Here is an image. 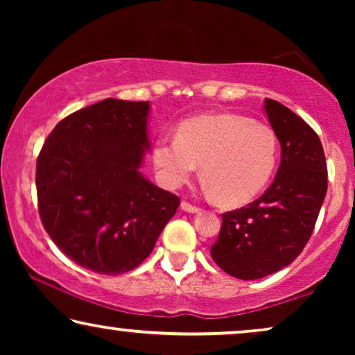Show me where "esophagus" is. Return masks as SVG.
Masks as SVG:
<instances>
[{
  "label": "esophagus",
  "instance_id": "1",
  "mask_svg": "<svg viewBox=\"0 0 355 355\" xmlns=\"http://www.w3.org/2000/svg\"><path fill=\"white\" fill-rule=\"evenodd\" d=\"M181 208L187 213H198V211H200V208L196 207V205H191V203H187V202H182Z\"/></svg>",
  "mask_w": 355,
  "mask_h": 355
}]
</instances>
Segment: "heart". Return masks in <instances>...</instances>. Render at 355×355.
<instances>
[{
    "mask_svg": "<svg viewBox=\"0 0 355 355\" xmlns=\"http://www.w3.org/2000/svg\"><path fill=\"white\" fill-rule=\"evenodd\" d=\"M159 182L178 189L197 173L210 197L226 207L254 200L270 182L278 162V137L270 125L239 114H205L184 121L176 137L153 145Z\"/></svg>",
    "mask_w": 355,
    "mask_h": 355,
    "instance_id": "1",
    "label": "heart"
}]
</instances>
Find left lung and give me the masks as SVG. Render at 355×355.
<instances>
[{"label":"left lung","instance_id":"8db88e82","mask_svg":"<svg viewBox=\"0 0 355 355\" xmlns=\"http://www.w3.org/2000/svg\"><path fill=\"white\" fill-rule=\"evenodd\" d=\"M265 113L281 145L275 181L250 205L223 215L211 259L234 278L254 281L297 259L317 223L328 189L327 159L318 135L279 101Z\"/></svg>","mask_w":355,"mask_h":355}]
</instances>
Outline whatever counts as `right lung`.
I'll use <instances>...</instances> for the list:
<instances>
[{
	"label": "right lung",
	"instance_id": "obj_1",
	"mask_svg": "<svg viewBox=\"0 0 355 355\" xmlns=\"http://www.w3.org/2000/svg\"><path fill=\"white\" fill-rule=\"evenodd\" d=\"M148 114L150 101H98L58 123L38 155L43 227L62 254L95 273L142 263L181 202L140 171Z\"/></svg>",
	"mask_w": 355,
	"mask_h": 355
}]
</instances>
